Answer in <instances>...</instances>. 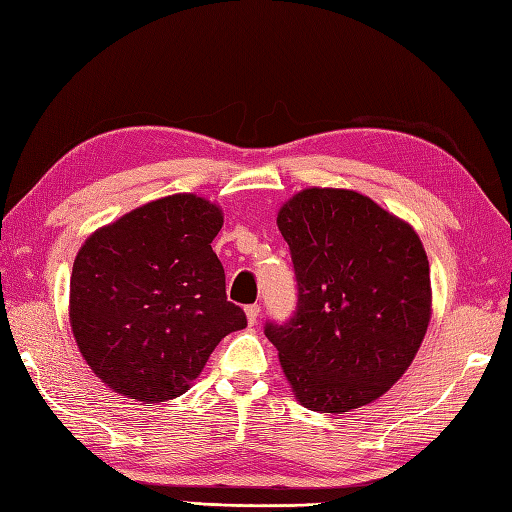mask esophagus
I'll use <instances>...</instances> for the list:
<instances>
[{"instance_id": "obj_1", "label": "esophagus", "mask_w": 512, "mask_h": 512, "mask_svg": "<svg viewBox=\"0 0 512 512\" xmlns=\"http://www.w3.org/2000/svg\"><path fill=\"white\" fill-rule=\"evenodd\" d=\"M244 312H246V319H248V323H250V325H255V323H257V319H259V306H257V303H250V306H246V308H244Z\"/></svg>"}]
</instances>
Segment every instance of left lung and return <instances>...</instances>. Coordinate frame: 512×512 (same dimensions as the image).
<instances>
[{
    "label": "left lung",
    "mask_w": 512,
    "mask_h": 512,
    "mask_svg": "<svg viewBox=\"0 0 512 512\" xmlns=\"http://www.w3.org/2000/svg\"><path fill=\"white\" fill-rule=\"evenodd\" d=\"M297 312L266 323L303 407L343 413L407 372L431 319L429 259L413 228L350 189H303L281 206Z\"/></svg>",
    "instance_id": "left-lung-1"
}]
</instances>
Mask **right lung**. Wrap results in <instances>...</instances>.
<instances>
[{
	"mask_svg": "<svg viewBox=\"0 0 512 512\" xmlns=\"http://www.w3.org/2000/svg\"><path fill=\"white\" fill-rule=\"evenodd\" d=\"M222 224L220 206L176 193L85 239L70 325L85 363L116 394L145 405L182 396L215 345L246 328L211 248Z\"/></svg>",
	"mask_w": 512,
	"mask_h": 512,
	"instance_id": "1",
	"label": "right lung"
}]
</instances>
